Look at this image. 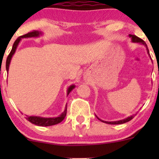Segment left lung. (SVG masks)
Masks as SVG:
<instances>
[{
    "label": "left lung",
    "instance_id": "left-lung-1",
    "mask_svg": "<svg viewBox=\"0 0 159 159\" xmlns=\"http://www.w3.org/2000/svg\"><path fill=\"white\" fill-rule=\"evenodd\" d=\"M129 38H131V41H132V42H134V43H139V44H142V45H144V46H145V47L146 48V50H147V53H148V54L149 57H151V56H150V54H149V51H148V47H147V44H146V43H145V41H143V40H142V39H141V38H139V37L135 36V35H133V34H129ZM134 115H131V116L128 117V118H124V119H122V120H119V121H103V120H101L100 118H98L97 116H96V117H97V118H98V119L100 120L101 121H102V122H105V123H106V124H109V125H120V124H124V123H126V122H128V121H129L130 120H131V119H132L133 118H134Z\"/></svg>",
    "mask_w": 159,
    "mask_h": 159
}]
</instances>
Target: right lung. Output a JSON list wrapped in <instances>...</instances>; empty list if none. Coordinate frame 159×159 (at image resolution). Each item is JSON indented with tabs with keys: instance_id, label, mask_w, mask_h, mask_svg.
<instances>
[{
	"instance_id": "obj_1",
	"label": "right lung",
	"mask_w": 159,
	"mask_h": 159,
	"mask_svg": "<svg viewBox=\"0 0 159 159\" xmlns=\"http://www.w3.org/2000/svg\"><path fill=\"white\" fill-rule=\"evenodd\" d=\"M43 33L41 31H38V30H34L32 32H29V33L26 34L25 35H22V36H20L15 41H14V44H13L12 49H11L10 54H9L8 57H7V61H6V69H7V71L8 72L9 70V65L11 64V58H12L13 55L15 53L16 49H17V46H18L19 43L21 41V38H38V37H40L41 35H42ZM75 88V84H71V85L68 87V90H67V95L69 94V93ZM67 114V105L65 107V109L59 115L58 117H54V118H44V117H40V116H28V115H26V119L28 121H29L30 123L35 125L38 126H51L54 125H57L58 123L61 122L64 120V118H65Z\"/></svg>"
}]
</instances>
